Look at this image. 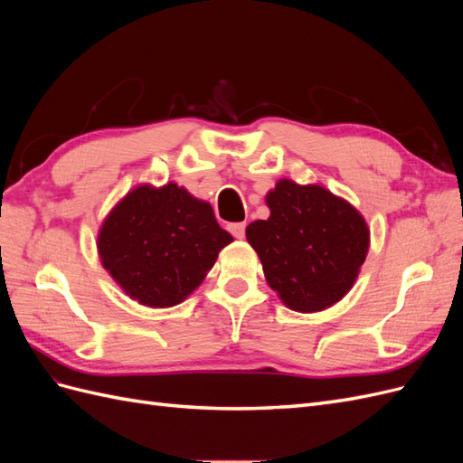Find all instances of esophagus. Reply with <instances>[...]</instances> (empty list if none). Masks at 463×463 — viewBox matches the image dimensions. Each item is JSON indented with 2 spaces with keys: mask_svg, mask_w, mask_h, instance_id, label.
Returning a JSON list of instances; mask_svg holds the SVG:
<instances>
[{
  "mask_svg": "<svg viewBox=\"0 0 463 463\" xmlns=\"http://www.w3.org/2000/svg\"><path fill=\"white\" fill-rule=\"evenodd\" d=\"M245 228H247L245 222H235V223H230V226H228L230 233L235 237V240H243V237H245Z\"/></svg>",
  "mask_w": 463,
  "mask_h": 463,
  "instance_id": "1",
  "label": "esophagus"
}]
</instances>
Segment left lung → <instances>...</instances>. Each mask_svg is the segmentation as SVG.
Instances as JSON below:
<instances>
[{
  "label": "left lung",
  "instance_id": "8db88e82",
  "mask_svg": "<svg viewBox=\"0 0 463 463\" xmlns=\"http://www.w3.org/2000/svg\"><path fill=\"white\" fill-rule=\"evenodd\" d=\"M266 204L270 216L245 232L266 282L291 311L317 313L338 303L367 257L365 218L326 187L291 179H279Z\"/></svg>",
  "mask_w": 463,
  "mask_h": 463
}]
</instances>
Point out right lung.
Listing matches in <instances>:
<instances>
[{
	"instance_id": "right-lung-1",
	"label": "right lung",
	"mask_w": 463,
	"mask_h": 463,
	"mask_svg": "<svg viewBox=\"0 0 463 463\" xmlns=\"http://www.w3.org/2000/svg\"><path fill=\"white\" fill-rule=\"evenodd\" d=\"M232 241L213 206L185 187L145 184L109 210L96 247L104 269L131 299L164 309L185 301Z\"/></svg>"
}]
</instances>
